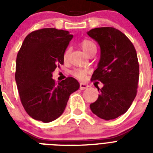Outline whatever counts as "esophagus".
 Instances as JSON below:
<instances>
[{"mask_svg": "<svg viewBox=\"0 0 153 153\" xmlns=\"http://www.w3.org/2000/svg\"><path fill=\"white\" fill-rule=\"evenodd\" d=\"M89 86L88 84H86V83H84V82H80V89L81 90H85V89H86L87 87Z\"/></svg>", "mask_w": 153, "mask_h": 153, "instance_id": "obj_1", "label": "esophagus"}]
</instances>
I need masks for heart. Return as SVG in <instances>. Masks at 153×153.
Returning <instances> with one entry per match:
<instances>
[{"label":"heart","instance_id":"heart-1","mask_svg":"<svg viewBox=\"0 0 153 153\" xmlns=\"http://www.w3.org/2000/svg\"><path fill=\"white\" fill-rule=\"evenodd\" d=\"M80 46H81L82 49L83 50L84 52L86 53V55H90L91 53L96 52V51H97V46H96L95 43L91 40V39H85L83 40H82L81 43H80ZM69 55L70 49L67 48L64 51V54H63L64 60H67L68 59ZM87 72H88V70L85 69V68H75L73 71H71V74L74 78L82 80V79H85Z\"/></svg>","mask_w":153,"mask_h":153}]
</instances>
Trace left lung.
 I'll return each instance as SVG.
<instances>
[{"mask_svg": "<svg viewBox=\"0 0 153 153\" xmlns=\"http://www.w3.org/2000/svg\"><path fill=\"white\" fill-rule=\"evenodd\" d=\"M87 34L98 42L101 49L100 60L91 80L103 83L98 99L90 107L100 118L115 119L128 110L137 95L139 80L137 51L128 37L114 27H97Z\"/></svg>", "mask_w": 153, "mask_h": 153, "instance_id": "8db88e82", "label": "left lung"}]
</instances>
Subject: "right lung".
Returning a JSON list of instances; mask_svg holds the SVG:
<instances>
[{
  "label": "right lung",
  "mask_w": 153,
  "mask_h": 153,
  "mask_svg": "<svg viewBox=\"0 0 153 153\" xmlns=\"http://www.w3.org/2000/svg\"><path fill=\"white\" fill-rule=\"evenodd\" d=\"M73 38L68 31L42 28L28 34L18 51L15 79L25 111L35 120L51 122L62 115L70 95L79 88L68 77L56 83L52 72L63 64V54Z\"/></svg>",
  "instance_id": "1"
}]
</instances>
